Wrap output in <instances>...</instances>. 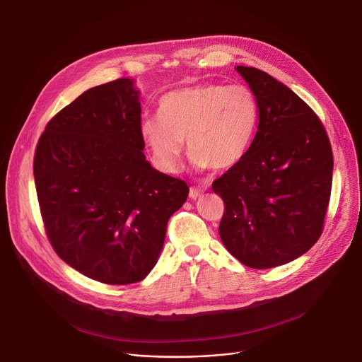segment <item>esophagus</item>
I'll return each instance as SVG.
<instances>
[{
    "mask_svg": "<svg viewBox=\"0 0 362 362\" xmlns=\"http://www.w3.org/2000/svg\"><path fill=\"white\" fill-rule=\"evenodd\" d=\"M202 194H204V189H201V187H190V189H189V198H190V199H197V198H199Z\"/></svg>",
    "mask_w": 362,
    "mask_h": 362,
    "instance_id": "esophagus-1",
    "label": "esophagus"
}]
</instances>
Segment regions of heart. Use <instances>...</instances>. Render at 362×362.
I'll use <instances>...</instances> for the list:
<instances>
[{
	"label": "heart",
	"mask_w": 362,
	"mask_h": 362,
	"mask_svg": "<svg viewBox=\"0 0 362 362\" xmlns=\"http://www.w3.org/2000/svg\"><path fill=\"white\" fill-rule=\"evenodd\" d=\"M259 124V103L243 84L202 83L163 95L158 116L141 124L157 165L176 172L185 150L198 170L234 167L247 154Z\"/></svg>",
	"instance_id": "1"
}]
</instances>
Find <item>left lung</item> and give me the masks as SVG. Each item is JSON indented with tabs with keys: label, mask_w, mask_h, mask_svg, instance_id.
I'll use <instances>...</instances> for the list:
<instances>
[{
	"label": "left lung",
	"mask_w": 362,
	"mask_h": 362,
	"mask_svg": "<svg viewBox=\"0 0 362 362\" xmlns=\"http://www.w3.org/2000/svg\"><path fill=\"white\" fill-rule=\"evenodd\" d=\"M259 103V125L245 158L214 180L224 201L220 237L253 269L291 262L323 231L333 154L317 115L267 72L238 65Z\"/></svg>",
	"instance_id": "left-lung-1"
}]
</instances>
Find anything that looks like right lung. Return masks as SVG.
Instances as JSON below:
<instances>
[{
    "mask_svg": "<svg viewBox=\"0 0 362 362\" xmlns=\"http://www.w3.org/2000/svg\"><path fill=\"white\" fill-rule=\"evenodd\" d=\"M139 91L119 78L84 91L40 135L33 175L57 255L109 285L142 281L158 260L186 182L146 160Z\"/></svg>",
    "mask_w": 362,
    "mask_h": 362,
    "instance_id": "obj_1",
    "label": "right lung"
}]
</instances>
